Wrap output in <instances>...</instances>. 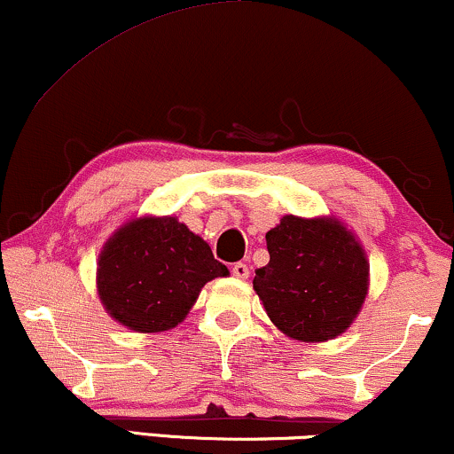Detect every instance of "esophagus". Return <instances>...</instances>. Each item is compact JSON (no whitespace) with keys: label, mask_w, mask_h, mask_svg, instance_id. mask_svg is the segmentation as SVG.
Here are the masks:
<instances>
[{"label":"esophagus","mask_w":454,"mask_h":454,"mask_svg":"<svg viewBox=\"0 0 454 454\" xmlns=\"http://www.w3.org/2000/svg\"><path fill=\"white\" fill-rule=\"evenodd\" d=\"M231 273H233V276H236L238 279H246V278H248L250 270H248V265H246V262H236V265H233Z\"/></svg>","instance_id":"esophagus-1"}]
</instances>
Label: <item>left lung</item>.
<instances>
[{
    "instance_id": "1",
    "label": "left lung",
    "mask_w": 454,
    "mask_h": 454,
    "mask_svg": "<svg viewBox=\"0 0 454 454\" xmlns=\"http://www.w3.org/2000/svg\"><path fill=\"white\" fill-rule=\"evenodd\" d=\"M265 239L270 262L256 270L253 288L273 326L301 343L343 334L371 286V265L356 233L333 215H286Z\"/></svg>"
}]
</instances>
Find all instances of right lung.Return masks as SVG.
Wrapping results in <instances>:
<instances>
[{
	"mask_svg": "<svg viewBox=\"0 0 454 454\" xmlns=\"http://www.w3.org/2000/svg\"><path fill=\"white\" fill-rule=\"evenodd\" d=\"M229 270L176 216H137L111 233L97 261L105 311L134 333L178 326L201 288Z\"/></svg>",
	"mask_w": 454,
	"mask_h": 454,
	"instance_id": "1",
	"label": "right lung"
}]
</instances>
